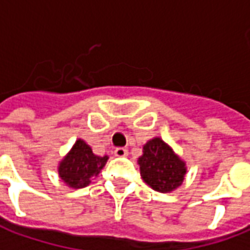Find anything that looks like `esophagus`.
<instances>
[{
  "label": "esophagus",
  "mask_w": 250,
  "mask_h": 250,
  "mask_svg": "<svg viewBox=\"0 0 250 250\" xmlns=\"http://www.w3.org/2000/svg\"><path fill=\"white\" fill-rule=\"evenodd\" d=\"M115 155L116 157H125V155H128V150L125 147H118L115 150Z\"/></svg>",
  "instance_id": "obj_1"
}]
</instances>
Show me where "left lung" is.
Instances as JSON below:
<instances>
[{
	"label": "left lung",
	"instance_id": "left-lung-1",
	"mask_svg": "<svg viewBox=\"0 0 250 250\" xmlns=\"http://www.w3.org/2000/svg\"><path fill=\"white\" fill-rule=\"evenodd\" d=\"M138 164L143 181L162 193L179 188L187 173L186 162L161 138H153L143 146Z\"/></svg>",
	"mask_w": 250,
	"mask_h": 250
}]
</instances>
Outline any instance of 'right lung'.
<instances>
[{"mask_svg": "<svg viewBox=\"0 0 250 250\" xmlns=\"http://www.w3.org/2000/svg\"><path fill=\"white\" fill-rule=\"evenodd\" d=\"M108 155L93 154L88 143L78 139L71 150L59 162L58 173L61 180L71 188H83L90 184V180L100 173L107 164Z\"/></svg>", "mask_w": 250, "mask_h": 250, "instance_id": "obj_1", "label": "right lung"}]
</instances>
